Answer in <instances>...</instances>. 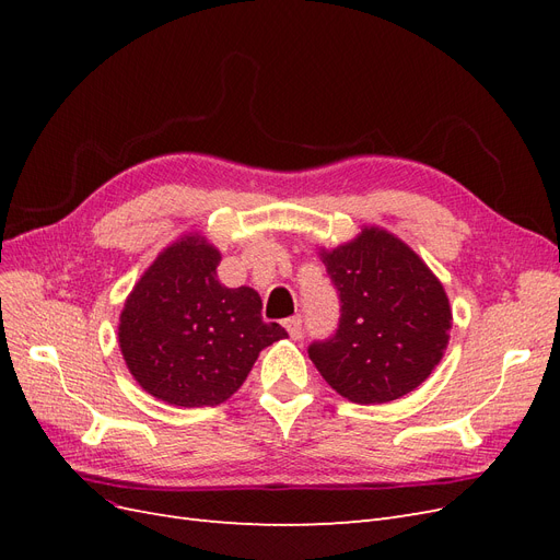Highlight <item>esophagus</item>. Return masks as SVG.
Listing matches in <instances>:
<instances>
[{"instance_id": "esophagus-1", "label": "esophagus", "mask_w": 560, "mask_h": 560, "mask_svg": "<svg viewBox=\"0 0 560 560\" xmlns=\"http://www.w3.org/2000/svg\"><path fill=\"white\" fill-rule=\"evenodd\" d=\"M284 329L296 341V338H301V334H303V319L299 315L296 317H287L284 319Z\"/></svg>"}]
</instances>
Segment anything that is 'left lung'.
Here are the masks:
<instances>
[{
	"mask_svg": "<svg viewBox=\"0 0 560 560\" xmlns=\"http://www.w3.org/2000/svg\"><path fill=\"white\" fill-rule=\"evenodd\" d=\"M341 301L336 331L308 358L338 395L385 404L411 393L442 362L451 306L442 282L393 233L362 229L348 245L322 249Z\"/></svg>",
	"mask_w": 560,
	"mask_h": 560,
	"instance_id": "8db88e82",
	"label": "left lung"
}]
</instances>
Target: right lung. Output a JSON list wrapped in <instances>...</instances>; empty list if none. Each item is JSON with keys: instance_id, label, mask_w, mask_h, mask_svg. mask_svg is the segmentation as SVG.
<instances>
[{"instance_id": "1", "label": "right lung", "mask_w": 560, "mask_h": 560, "mask_svg": "<svg viewBox=\"0 0 560 560\" xmlns=\"http://www.w3.org/2000/svg\"><path fill=\"white\" fill-rule=\"evenodd\" d=\"M219 252L186 235L159 254L126 299L124 360L149 395L173 406H217L238 389L259 352L287 331L264 322L252 287L217 280Z\"/></svg>"}]
</instances>
